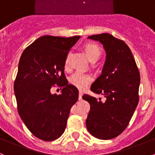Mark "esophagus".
<instances>
[{"label":"esophagus","mask_w":155,"mask_h":155,"mask_svg":"<svg viewBox=\"0 0 155 155\" xmlns=\"http://www.w3.org/2000/svg\"><path fill=\"white\" fill-rule=\"evenodd\" d=\"M82 96H83V93L81 91L79 92V99L81 100L82 99Z\"/></svg>","instance_id":"1"}]
</instances>
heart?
Returning a JSON list of instances; mask_svg holds the SVG:
<instances>
[{
	"label": "heart",
	"mask_w": 155,
	"mask_h": 155,
	"mask_svg": "<svg viewBox=\"0 0 155 155\" xmlns=\"http://www.w3.org/2000/svg\"><path fill=\"white\" fill-rule=\"evenodd\" d=\"M85 52L89 59L91 61H96L101 56V49L98 45L94 43H88L84 47ZM69 63V55H68L65 60V66L68 67ZM70 83L74 87L80 90H84L93 81V78L90 74L84 73L81 71H76L70 77Z\"/></svg>",
	"instance_id": "obj_1"
}]
</instances>
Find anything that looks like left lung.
Listing matches in <instances>:
<instances>
[{
  "mask_svg": "<svg viewBox=\"0 0 155 155\" xmlns=\"http://www.w3.org/2000/svg\"><path fill=\"white\" fill-rule=\"evenodd\" d=\"M88 38L100 41L106 52L102 74L91 87V91L104 95L106 101L83 95L91 105L86 125L94 137L111 140L124 132L136 110L140 97V71L124 41L107 33Z\"/></svg>",
  "mask_w": 155,
  "mask_h": 155,
  "instance_id": "1",
  "label": "left lung"
}]
</instances>
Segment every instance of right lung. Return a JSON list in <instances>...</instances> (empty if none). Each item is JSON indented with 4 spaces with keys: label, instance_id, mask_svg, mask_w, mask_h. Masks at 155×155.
<instances>
[{
    "label": "right lung",
    "instance_id": "obj_1",
    "mask_svg": "<svg viewBox=\"0 0 155 155\" xmlns=\"http://www.w3.org/2000/svg\"><path fill=\"white\" fill-rule=\"evenodd\" d=\"M80 38L41 36L19 59L14 82L18 113L30 132L43 141L55 140L64 133L79 97V91L68 84L64 71L68 51ZM54 86L62 88L61 95L51 94Z\"/></svg>",
    "mask_w": 155,
    "mask_h": 155
}]
</instances>
